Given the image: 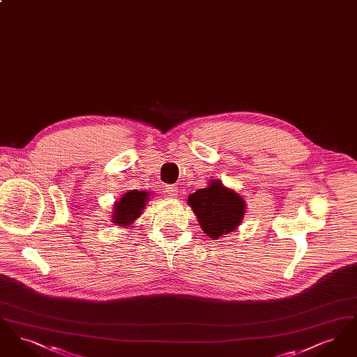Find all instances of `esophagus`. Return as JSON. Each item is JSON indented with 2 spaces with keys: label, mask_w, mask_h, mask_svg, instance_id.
Wrapping results in <instances>:
<instances>
[{
  "label": "esophagus",
  "mask_w": 357,
  "mask_h": 357,
  "mask_svg": "<svg viewBox=\"0 0 357 357\" xmlns=\"http://www.w3.org/2000/svg\"><path fill=\"white\" fill-rule=\"evenodd\" d=\"M165 191L172 198H175L178 195V187H176V185H166L165 186Z\"/></svg>",
  "instance_id": "34e87169"
}]
</instances>
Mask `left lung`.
Returning <instances> with one entry per match:
<instances>
[{
	"label": "left lung",
	"instance_id": "8db88e82",
	"mask_svg": "<svg viewBox=\"0 0 357 357\" xmlns=\"http://www.w3.org/2000/svg\"><path fill=\"white\" fill-rule=\"evenodd\" d=\"M188 204L197 214L204 233L213 239L234 231L242 222L246 206L236 191L226 188L220 181L191 194Z\"/></svg>",
	"mask_w": 357,
	"mask_h": 357
}]
</instances>
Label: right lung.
<instances>
[{
  "instance_id": "add662e5",
  "label": "right lung",
  "mask_w": 357,
  "mask_h": 357,
  "mask_svg": "<svg viewBox=\"0 0 357 357\" xmlns=\"http://www.w3.org/2000/svg\"><path fill=\"white\" fill-rule=\"evenodd\" d=\"M149 194L144 191H128L127 194L120 198V201L115 204L114 210V223H118V226H128L139 215L142 214V210L147 202Z\"/></svg>"
}]
</instances>
